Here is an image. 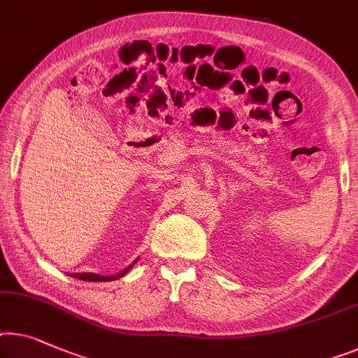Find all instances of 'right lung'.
<instances>
[{"mask_svg":"<svg viewBox=\"0 0 358 358\" xmlns=\"http://www.w3.org/2000/svg\"><path fill=\"white\" fill-rule=\"evenodd\" d=\"M131 268V265L128 266L127 270L120 271V273H117L115 276H101V275H96V273H71L72 278H78V280H85V281H112V280H119L124 276L128 270Z\"/></svg>","mask_w":358,"mask_h":358,"instance_id":"obj_1","label":"right lung"}]
</instances>
